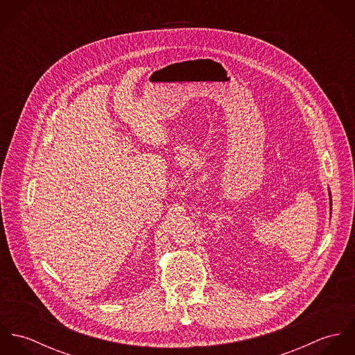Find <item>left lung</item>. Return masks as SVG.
Returning a JSON list of instances; mask_svg holds the SVG:
<instances>
[{"instance_id":"obj_1","label":"left lung","mask_w":355,"mask_h":355,"mask_svg":"<svg viewBox=\"0 0 355 355\" xmlns=\"http://www.w3.org/2000/svg\"><path fill=\"white\" fill-rule=\"evenodd\" d=\"M329 196H331V194H329ZM329 200H331V206H332V198H329Z\"/></svg>"}]
</instances>
